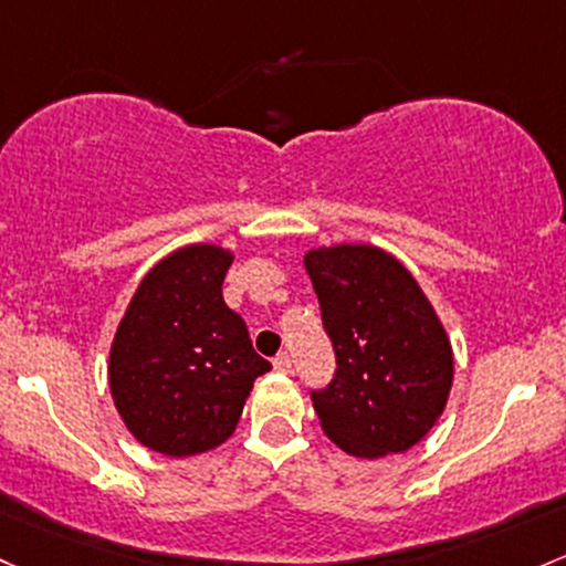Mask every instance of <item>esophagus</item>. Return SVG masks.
<instances>
[{"label":"esophagus","instance_id":"34e87169","mask_svg":"<svg viewBox=\"0 0 566 566\" xmlns=\"http://www.w3.org/2000/svg\"><path fill=\"white\" fill-rule=\"evenodd\" d=\"M273 368H276L279 374H293V357H290L287 352L276 354V357H273Z\"/></svg>","mask_w":566,"mask_h":566}]
</instances>
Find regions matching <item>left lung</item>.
I'll return each instance as SVG.
<instances>
[{"label": "left lung", "mask_w": 566, "mask_h": 566, "mask_svg": "<svg viewBox=\"0 0 566 566\" xmlns=\"http://www.w3.org/2000/svg\"><path fill=\"white\" fill-rule=\"evenodd\" d=\"M335 374L312 389L322 430L376 459L419 443L449 400L454 357L443 325L400 260L344 244L306 254Z\"/></svg>", "instance_id": "left-lung-1"}]
</instances>
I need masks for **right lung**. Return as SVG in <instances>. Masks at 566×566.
<instances>
[{"mask_svg": "<svg viewBox=\"0 0 566 566\" xmlns=\"http://www.w3.org/2000/svg\"><path fill=\"white\" fill-rule=\"evenodd\" d=\"M231 252L192 244L142 279L109 352L117 413L147 449L192 457L228 440L254 378L271 370L222 301Z\"/></svg>", "mask_w": 566, "mask_h": 566, "instance_id": "right-lung-1", "label": "right lung"}]
</instances>
